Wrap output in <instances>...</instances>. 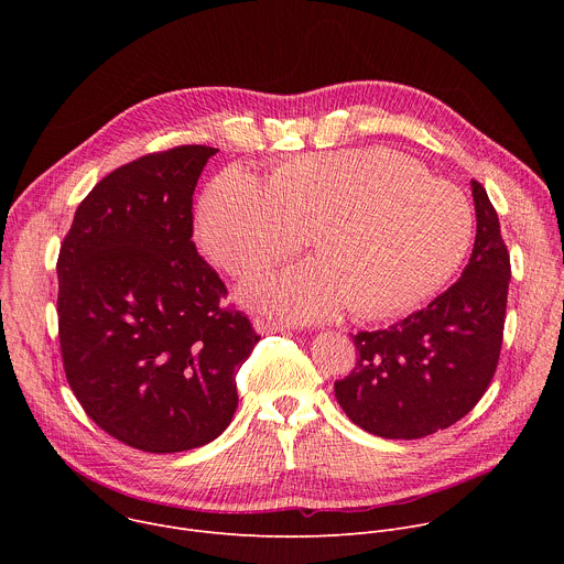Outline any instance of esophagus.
<instances>
[{
    "label": "esophagus",
    "mask_w": 564,
    "mask_h": 564,
    "mask_svg": "<svg viewBox=\"0 0 564 564\" xmlns=\"http://www.w3.org/2000/svg\"><path fill=\"white\" fill-rule=\"evenodd\" d=\"M254 330L259 335H272V333H285L290 330V324H283V321H276L272 316H257L254 318Z\"/></svg>",
    "instance_id": "esophagus-1"
}]
</instances>
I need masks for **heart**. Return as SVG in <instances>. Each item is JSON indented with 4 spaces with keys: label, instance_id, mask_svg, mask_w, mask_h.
I'll list each match as a JSON object with an SVG mask.
<instances>
[{
    "label": "heart",
    "instance_id": "1",
    "mask_svg": "<svg viewBox=\"0 0 564 564\" xmlns=\"http://www.w3.org/2000/svg\"><path fill=\"white\" fill-rule=\"evenodd\" d=\"M196 229L205 254L234 276L299 252L316 231L324 259L257 276L243 299L294 321L330 318L348 303L383 316L453 276L470 248L473 209L453 183L372 147L294 158L270 183L229 167L205 189Z\"/></svg>",
    "mask_w": 564,
    "mask_h": 564
}]
</instances>
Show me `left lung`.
<instances>
[{
    "mask_svg": "<svg viewBox=\"0 0 564 564\" xmlns=\"http://www.w3.org/2000/svg\"><path fill=\"white\" fill-rule=\"evenodd\" d=\"M470 187L477 231L459 281L399 324L355 335V370L335 381L344 413L372 435L420 440L448 429L496 375L511 263L487 189Z\"/></svg>",
    "mask_w": 564,
    "mask_h": 564,
    "instance_id": "obj_1",
    "label": "left lung"
}]
</instances>
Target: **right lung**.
<instances>
[{
	"label": "right lung",
	"instance_id": "obj_1",
	"mask_svg": "<svg viewBox=\"0 0 564 564\" xmlns=\"http://www.w3.org/2000/svg\"><path fill=\"white\" fill-rule=\"evenodd\" d=\"M214 147L142 155L79 203L57 259L64 372L85 413L144 453L216 440L236 372L261 339L192 240V196Z\"/></svg>",
	"mask_w": 564,
	"mask_h": 564
}]
</instances>
